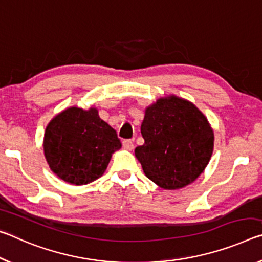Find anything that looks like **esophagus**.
I'll return each instance as SVG.
<instances>
[{"instance_id": "34e87169", "label": "esophagus", "mask_w": 262, "mask_h": 262, "mask_svg": "<svg viewBox=\"0 0 262 262\" xmlns=\"http://www.w3.org/2000/svg\"><path fill=\"white\" fill-rule=\"evenodd\" d=\"M123 146H124V148H126V149H131L134 148V141H132L131 139H125V140H123Z\"/></svg>"}]
</instances>
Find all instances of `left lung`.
Masks as SVG:
<instances>
[{
  "mask_svg": "<svg viewBox=\"0 0 262 262\" xmlns=\"http://www.w3.org/2000/svg\"><path fill=\"white\" fill-rule=\"evenodd\" d=\"M145 143L135 154L146 177L164 189L194 182L209 164L213 132L204 115L182 98H160L141 124Z\"/></svg>",
  "mask_w": 262,
  "mask_h": 262,
  "instance_id": "1",
  "label": "left lung"
}]
</instances>
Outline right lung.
Listing matches in <instances>:
<instances>
[{
	"label": "right lung",
	"mask_w": 262,
	"mask_h": 262,
	"mask_svg": "<svg viewBox=\"0 0 262 262\" xmlns=\"http://www.w3.org/2000/svg\"><path fill=\"white\" fill-rule=\"evenodd\" d=\"M121 146L116 131L94 108L63 110L50 122L44 137L50 168L63 181L76 186L102 177L113 153Z\"/></svg>",
	"instance_id": "right-lung-1"
}]
</instances>
